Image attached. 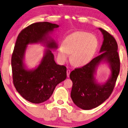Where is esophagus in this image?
Masks as SVG:
<instances>
[{
	"label": "esophagus",
	"mask_w": 128,
	"mask_h": 128,
	"mask_svg": "<svg viewBox=\"0 0 128 128\" xmlns=\"http://www.w3.org/2000/svg\"><path fill=\"white\" fill-rule=\"evenodd\" d=\"M66 72H67V76H68V77H69L70 74V70H67Z\"/></svg>",
	"instance_id": "esophagus-1"
}]
</instances>
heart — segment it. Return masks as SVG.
Masks as SVG:
<instances>
[{
  "label": "heart",
  "instance_id": "heart-1",
  "mask_svg": "<svg viewBox=\"0 0 128 128\" xmlns=\"http://www.w3.org/2000/svg\"><path fill=\"white\" fill-rule=\"evenodd\" d=\"M98 41L94 35L84 31H76L67 36L58 50V56L65 62L71 54V62L76 66L88 64L95 54Z\"/></svg>",
  "mask_w": 128,
  "mask_h": 128
}]
</instances>
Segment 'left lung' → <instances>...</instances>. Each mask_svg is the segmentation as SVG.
Here are the masks:
<instances>
[{
    "mask_svg": "<svg viewBox=\"0 0 128 128\" xmlns=\"http://www.w3.org/2000/svg\"><path fill=\"white\" fill-rule=\"evenodd\" d=\"M99 30L104 38L100 50L101 54L86 65L75 68L70 74L72 82L71 98L76 105L84 110L97 107L109 97L120 72V62L116 40L106 31L101 28ZM102 62L108 64L111 74L106 82L100 84L95 75L98 66Z\"/></svg>",
    "mask_w": 128,
    "mask_h": 128,
    "instance_id": "obj_1",
    "label": "left lung"
}]
</instances>
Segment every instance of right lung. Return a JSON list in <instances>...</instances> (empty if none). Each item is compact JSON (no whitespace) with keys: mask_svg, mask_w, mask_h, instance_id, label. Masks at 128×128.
<instances>
[{"mask_svg":"<svg viewBox=\"0 0 128 128\" xmlns=\"http://www.w3.org/2000/svg\"><path fill=\"white\" fill-rule=\"evenodd\" d=\"M59 25L44 22L28 26L18 35L12 55L13 83L17 92L27 101L40 104L51 97L56 86L66 78V68L57 64L51 50L58 44L50 34ZM42 43L47 48L39 65L28 70L24 64L27 46Z\"/></svg>","mask_w":128,"mask_h":128,"instance_id":"right-lung-1","label":"right lung"}]
</instances>
